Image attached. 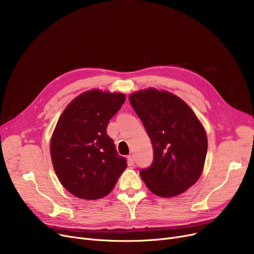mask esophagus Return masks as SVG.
Here are the masks:
<instances>
[{"label": "esophagus", "mask_w": 254, "mask_h": 254, "mask_svg": "<svg viewBox=\"0 0 254 254\" xmlns=\"http://www.w3.org/2000/svg\"><path fill=\"white\" fill-rule=\"evenodd\" d=\"M127 164H128L129 166L134 165V155H132V154H130V155L127 156Z\"/></svg>", "instance_id": "obj_1"}]
</instances>
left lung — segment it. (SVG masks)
<instances>
[{"mask_svg":"<svg viewBox=\"0 0 254 254\" xmlns=\"http://www.w3.org/2000/svg\"><path fill=\"white\" fill-rule=\"evenodd\" d=\"M128 100L151 140L154 159L140 175L162 197L183 193L201 177L208 149L206 130L190 107L167 90L132 92Z\"/></svg>","mask_w":254,"mask_h":254,"instance_id":"1","label":"left lung"}]
</instances>
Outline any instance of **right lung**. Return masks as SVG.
I'll return each mask as SVG.
<instances>
[{
	"mask_svg": "<svg viewBox=\"0 0 254 254\" xmlns=\"http://www.w3.org/2000/svg\"><path fill=\"white\" fill-rule=\"evenodd\" d=\"M126 101L122 92L90 89L77 96L60 116L50 139L51 162L64 188L83 199L108 195L127 169L107 135L112 116Z\"/></svg>",
	"mask_w": 254,
	"mask_h": 254,
	"instance_id": "right-lung-1",
	"label": "right lung"
}]
</instances>
